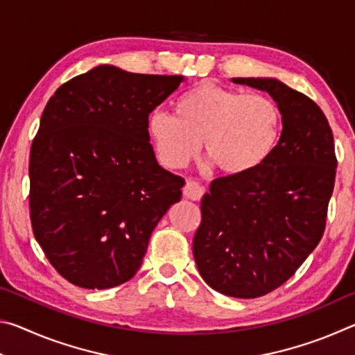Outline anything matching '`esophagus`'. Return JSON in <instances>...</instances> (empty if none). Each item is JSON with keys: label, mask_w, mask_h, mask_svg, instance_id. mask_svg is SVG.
I'll return each instance as SVG.
<instances>
[{"label": "esophagus", "mask_w": 355, "mask_h": 355, "mask_svg": "<svg viewBox=\"0 0 355 355\" xmlns=\"http://www.w3.org/2000/svg\"><path fill=\"white\" fill-rule=\"evenodd\" d=\"M183 194H184L186 199H189V200H200L203 194H205V188L200 186L199 183H196V182H192V180H189V182L184 184Z\"/></svg>", "instance_id": "esophagus-1"}]
</instances>
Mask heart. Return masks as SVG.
<instances>
[{"label":"heart","mask_w":355,"mask_h":355,"mask_svg":"<svg viewBox=\"0 0 355 355\" xmlns=\"http://www.w3.org/2000/svg\"><path fill=\"white\" fill-rule=\"evenodd\" d=\"M282 133V111L263 94H245L214 83H199L180 95L173 116L153 112L148 135L159 159L183 169L200 153L230 177H241L266 163Z\"/></svg>","instance_id":"obj_1"}]
</instances>
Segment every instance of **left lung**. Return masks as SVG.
I'll return each instance as SVG.
<instances>
[{
    "label": "left lung",
    "mask_w": 355,
    "mask_h": 355,
    "mask_svg": "<svg viewBox=\"0 0 355 355\" xmlns=\"http://www.w3.org/2000/svg\"><path fill=\"white\" fill-rule=\"evenodd\" d=\"M232 81L271 95L284 130L257 171L211 183L192 252L213 290L252 299L284 285L321 241L336 156L327 119L307 95L274 78Z\"/></svg>",
    "instance_id": "obj_1"
}]
</instances>
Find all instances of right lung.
Returning a JSON list of instances; mask_svg holds the SVG:
<instances>
[{"label":"right lung","instance_id":"1","mask_svg":"<svg viewBox=\"0 0 355 355\" xmlns=\"http://www.w3.org/2000/svg\"><path fill=\"white\" fill-rule=\"evenodd\" d=\"M184 80L98 65L48 101L29 156L34 236L65 280L87 290L128 282L184 180L163 169L148 116Z\"/></svg>","mask_w":355,"mask_h":355}]
</instances>
